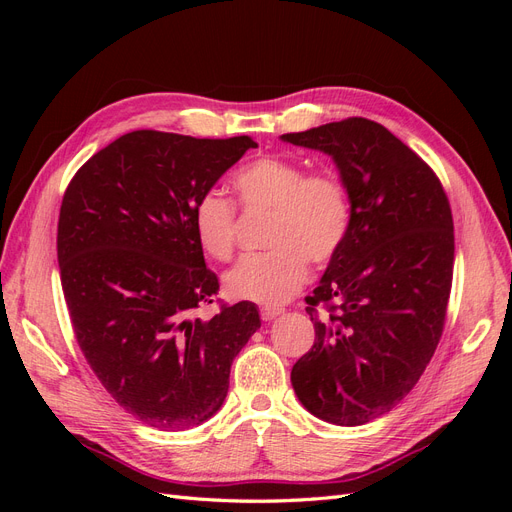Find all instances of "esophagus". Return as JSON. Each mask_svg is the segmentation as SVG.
<instances>
[{"label": "esophagus", "instance_id": "obj_1", "mask_svg": "<svg viewBox=\"0 0 512 512\" xmlns=\"http://www.w3.org/2000/svg\"><path fill=\"white\" fill-rule=\"evenodd\" d=\"M284 312L282 307H262L260 309V318L265 320V322H271V320H275L277 316H280Z\"/></svg>", "mask_w": 512, "mask_h": 512}]
</instances>
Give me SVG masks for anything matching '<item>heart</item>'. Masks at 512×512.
I'll list each match as a JSON object with an SVG mask.
<instances>
[{
  "label": "heart",
  "mask_w": 512,
  "mask_h": 512,
  "mask_svg": "<svg viewBox=\"0 0 512 512\" xmlns=\"http://www.w3.org/2000/svg\"><path fill=\"white\" fill-rule=\"evenodd\" d=\"M232 185L245 209H267L269 252L247 254L226 277L232 299L260 305L288 301L307 280V260L327 265L342 250L352 224L344 181L331 170H312L297 160L260 156L239 168ZM196 239L215 260L230 258L237 241V207L215 190L192 209Z\"/></svg>",
  "instance_id": "heart-1"
}]
</instances>
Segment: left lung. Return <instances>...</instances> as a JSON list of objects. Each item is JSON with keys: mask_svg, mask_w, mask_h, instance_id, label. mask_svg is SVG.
Masks as SVG:
<instances>
[{"mask_svg": "<svg viewBox=\"0 0 512 512\" xmlns=\"http://www.w3.org/2000/svg\"><path fill=\"white\" fill-rule=\"evenodd\" d=\"M282 141L331 156L352 203L346 243L305 299L316 342L294 363L292 389L322 421L365 425L414 389L438 348L453 284L451 205L436 173L376 121L350 117Z\"/></svg>", "mask_w": 512, "mask_h": 512, "instance_id": "1", "label": "left lung"}]
</instances>
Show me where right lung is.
<instances>
[{"label":"right lung","mask_w":512,"mask_h":512,"mask_svg":"<svg viewBox=\"0 0 512 512\" xmlns=\"http://www.w3.org/2000/svg\"><path fill=\"white\" fill-rule=\"evenodd\" d=\"M250 136L136 130L91 156L61 200L57 260L72 329L117 404L156 429L205 423L228 393L232 359L258 329L254 303L224 305L192 209Z\"/></svg>","instance_id":"obj_1"}]
</instances>
